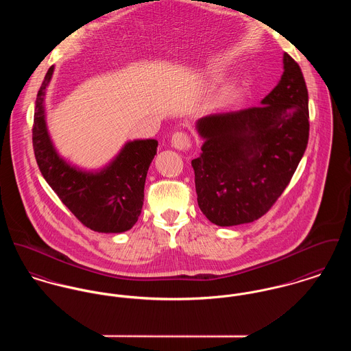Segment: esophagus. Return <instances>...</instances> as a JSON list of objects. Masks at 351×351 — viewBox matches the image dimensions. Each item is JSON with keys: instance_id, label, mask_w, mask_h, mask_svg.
Returning <instances> with one entry per match:
<instances>
[{"instance_id": "1", "label": "esophagus", "mask_w": 351, "mask_h": 351, "mask_svg": "<svg viewBox=\"0 0 351 351\" xmlns=\"http://www.w3.org/2000/svg\"><path fill=\"white\" fill-rule=\"evenodd\" d=\"M170 143L176 150H181V152H186L189 150L191 146V139L189 135L186 132L182 131H177L171 135L170 138Z\"/></svg>"}]
</instances>
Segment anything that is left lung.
I'll return each instance as SVG.
<instances>
[{"mask_svg": "<svg viewBox=\"0 0 351 351\" xmlns=\"http://www.w3.org/2000/svg\"><path fill=\"white\" fill-rule=\"evenodd\" d=\"M278 86L257 107L197 121L204 139L191 160L197 201L210 223L233 226L264 216L287 188L308 143V93L285 52Z\"/></svg>", "mask_w": 351, "mask_h": 351, "instance_id": "8db88e82", "label": "left lung"}]
</instances>
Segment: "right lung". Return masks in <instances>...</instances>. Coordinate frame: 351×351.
<instances>
[{"label": "right lung", "mask_w": 351, "mask_h": 351, "mask_svg": "<svg viewBox=\"0 0 351 351\" xmlns=\"http://www.w3.org/2000/svg\"><path fill=\"white\" fill-rule=\"evenodd\" d=\"M52 65L37 93L32 141L38 169L64 205L87 228L101 233H122L138 221L149 166L157 154L156 139L128 142L118 156L96 171L68 163L56 152L45 121L44 97L52 79Z\"/></svg>", "instance_id": "add662e5"}]
</instances>
